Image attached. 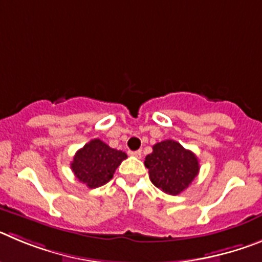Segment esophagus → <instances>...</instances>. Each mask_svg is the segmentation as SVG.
<instances>
[{"instance_id": "esophagus-1", "label": "esophagus", "mask_w": 262, "mask_h": 262, "mask_svg": "<svg viewBox=\"0 0 262 262\" xmlns=\"http://www.w3.org/2000/svg\"><path fill=\"white\" fill-rule=\"evenodd\" d=\"M131 155L135 157H138V159H140L142 157V151H135V152H131Z\"/></svg>"}]
</instances>
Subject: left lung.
I'll list each match as a JSON object with an SVG mask.
<instances>
[{"label":"left lung","instance_id":"left-lung-1","mask_svg":"<svg viewBox=\"0 0 262 262\" xmlns=\"http://www.w3.org/2000/svg\"><path fill=\"white\" fill-rule=\"evenodd\" d=\"M152 184L164 193L177 195L189 187L200 172L195 155L174 140H164L154 145L144 161Z\"/></svg>","mask_w":262,"mask_h":262}]
</instances>
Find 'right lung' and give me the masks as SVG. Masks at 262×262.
Masks as SVG:
<instances>
[{
	"mask_svg": "<svg viewBox=\"0 0 262 262\" xmlns=\"http://www.w3.org/2000/svg\"><path fill=\"white\" fill-rule=\"evenodd\" d=\"M124 159H127L124 152L94 139L76 152L71 168L78 181L94 189L107 184Z\"/></svg>",
	"mask_w": 262,
	"mask_h": 262,
	"instance_id": "right-lung-1",
	"label": "right lung"
}]
</instances>
